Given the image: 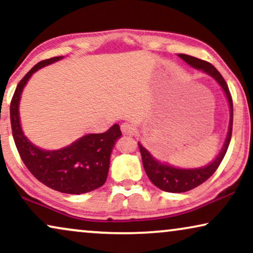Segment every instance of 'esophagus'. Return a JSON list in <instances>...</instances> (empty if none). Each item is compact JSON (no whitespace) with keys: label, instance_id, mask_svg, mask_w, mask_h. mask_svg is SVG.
<instances>
[{"label":"esophagus","instance_id":"esophagus-1","mask_svg":"<svg viewBox=\"0 0 253 253\" xmlns=\"http://www.w3.org/2000/svg\"><path fill=\"white\" fill-rule=\"evenodd\" d=\"M121 130H122V132L124 134H127V136H131V134H134V132H136V129H134L132 124L127 122L123 123L122 126H121Z\"/></svg>","mask_w":253,"mask_h":253}]
</instances>
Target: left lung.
I'll return each instance as SVG.
<instances>
[{
	"instance_id": "left-lung-1",
	"label": "left lung",
	"mask_w": 253,
	"mask_h": 253,
	"mask_svg": "<svg viewBox=\"0 0 253 253\" xmlns=\"http://www.w3.org/2000/svg\"><path fill=\"white\" fill-rule=\"evenodd\" d=\"M177 56L182 58L185 63H188L190 67L209 75L211 78H213L220 85L224 95H226L228 105H229V126H228L227 137L224 139V143L221 147L219 154L209 165L197 168H179L169 165L167 162H161L158 159H155L151 152L146 150L143 145L138 143L141 159H143L144 169L146 171L148 178L162 191L172 193L190 191V190L197 188L202 183L207 181L214 174V171L219 167L221 161L223 160L224 155L227 153L228 146H229L231 139V131H233V100H231L229 88H228L226 82H224L220 72L206 61L199 60V58L185 54H177Z\"/></svg>"
}]
</instances>
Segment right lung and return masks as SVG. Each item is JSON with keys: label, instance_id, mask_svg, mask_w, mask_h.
<instances>
[{"label": "right lung", "instance_id": "add662e5", "mask_svg": "<svg viewBox=\"0 0 253 253\" xmlns=\"http://www.w3.org/2000/svg\"><path fill=\"white\" fill-rule=\"evenodd\" d=\"M64 56L41 61L27 72L19 84L10 105V121L17 150L27 169L48 188L69 195H82L105 184L109 171L110 155L122 136L119 124L103 133L85 134L68 146L43 150L25 136L19 116L23 89L34 72L63 60Z\"/></svg>", "mask_w": 253, "mask_h": 253}]
</instances>
